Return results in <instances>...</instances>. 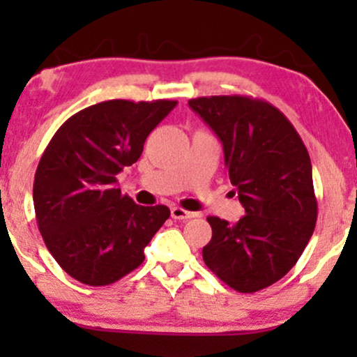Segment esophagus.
<instances>
[{
	"mask_svg": "<svg viewBox=\"0 0 357 357\" xmlns=\"http://www.w3.org/2000/svg\"><path fill=\"white\" fill-rule=\"evenodd\" d=\"M171 216H173L174 220H190V218H195L196 213L186 211L179 206H173L171 208Z\"/></svg>",
	"mask_w": 357,
	"mask_h": 357,
	"instance_id": "34e87169",
	"label": "esophagus"
}]
</instances>
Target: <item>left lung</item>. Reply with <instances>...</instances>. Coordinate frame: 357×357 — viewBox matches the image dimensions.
Segmentation results:
<instances>
[{"label":"left lung","instance_id":"left-lung-1","mask_svg":"<svg viewBox=\"0 0 357 357\" xmlns=\"http://www.w3.org/2000/svg\"><path fill=\"white\" fill-rule=\"evenodd\" d=\"M223 144L225 167L245 213L230 225L208 216L206 267L241 294L275 284L297 264L317 221L312 166L296 127L268 102L247 96L191 99Z\"/></svg>","mask_w":357,"mask_h":357}]
</instances>
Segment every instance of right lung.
Returning a JSON list of instances; mask_svg holds the SVG:
<instances>
[{"mask_svg":"<svg viewBox=\"0 0 357 357\" xmlns=\"http://www.w3.org/2000/svg\"><path fill=\"white\" fill-rule=\"evenodd\" d=\"M178 102L105 100L73 114L43 151L33 183L36 223L68 275L110 285L144 261V248L169 218L165 204L141 206L116 176L141 158L151 130Z\"/></svg>","mask_w":357,"mask_h":357,"instance_id":"obj_1","label":"right lung"}]
</instances>
